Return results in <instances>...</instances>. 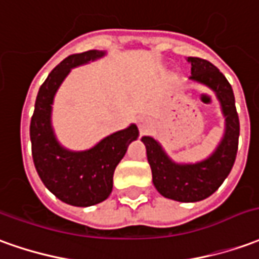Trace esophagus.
Here are the masks:
<instances>
[{"label": "esophagus", "instance_id": "34e87169", "mask_svg": "<svg viewBox=\"0 0 259 259\" xmlns=\"http://www.w3.org/2000/svg\"><path fill=\"white\" fill-rule=\"evenodd\" d=\"M137 122H138V128H140L141 131H144V130H147L148 126L151 125V118L148 115H140L137 118Z\"/></svg>", "mask_w": 259, "mask_h": 259}]
</instances>
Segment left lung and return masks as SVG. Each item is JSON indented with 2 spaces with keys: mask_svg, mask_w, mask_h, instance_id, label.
Returning <instances> with one entry per match:
<instances>
[{
  "mask_svg": "<svg viewBox=\"0 0 259 259\" xmlns=\"http://www.w3.org/2000/svg\"><path fill=\"white\" fill-rule=\"evenodd\" d=\"M187 62L192 65L189 80L206 85L220 103L224 117L222 141L206 159L190 163L172 159L159 141L149 135L142 137L141 141L147 147V158L156 190L166 199L193 203L211 196L231 172L238 149L240 121L235 110L234 93L224 74L204 59L187 58Z\"/></svg>",
  "mask_w": 259,
  "mask_h": 259,
  "instance_id": "1",
  "label": "left lung"
}]
</instances>
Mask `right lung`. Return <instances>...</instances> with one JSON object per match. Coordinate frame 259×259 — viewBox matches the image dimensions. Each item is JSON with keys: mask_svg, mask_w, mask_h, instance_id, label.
<instances>
[{"mask_svg": "<svg viewBox=\"0 0 259 259\" xmlns=\"http://www.w3.org/2000/svg\"><path fill=\"white\" fill-rule=\"evenodd\" d=\"M103 56L104 51H87L62 60L40 85L31 119L32 158L40 181L59 200L76 207L99 204L111 194L114 170L140 135L138 126L131 124L85 151L67 149L56 138L52 106L59 87L72 69Z\"/></svg>", "mask_w": 259, "mask_h": 259, "instance_id": "add662e5", "label": "right lung"}]
</instances>
